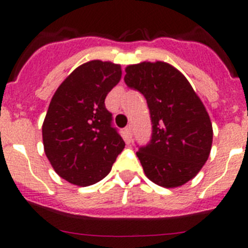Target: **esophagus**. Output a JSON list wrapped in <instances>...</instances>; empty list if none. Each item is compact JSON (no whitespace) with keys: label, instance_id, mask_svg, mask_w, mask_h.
Returning <instances> with one entry per match:
<instances>
[{"label":"esophagus","instance_id":"esophagus-1","mask_svg":"<svg viewBox=\"0 0 248 248\" xmlns=\"http://www.w3.org/2000/svg\"><path fill=\"white\" fill-rule=\"evenodd\" d=\"M131 135H133V128H131V125H128L124 129V137H125V140L128 143H130Z\"/></svg>","mask_w":248,"mask_h":248}]
</instances>
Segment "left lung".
<instances>
[{
  "label": "left lung",
  "instance_id": "1",
  "mask_svg": "<svg viewBox=\"0 0 248 248\" xmlns=\"http://www.w3.org/2000/svg\"><path fill=\"white\" fill-rule=\"evenodd\" d=\"M126 85L145 97L153 123L150 143L137 153L149 180L168 189L192 180L209 159V113L180 71L165 62L125 68Z\"/></svg>",
  "mask_w": 248,
  "mask_h": 248
}]
</instances>
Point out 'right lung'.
Returning <instances> with one entry per match:
<instances>
[{
	"mask_svg": "<svg viewBox=\"0 0 248 248\" xmlns=\"http://www.w3.org/2000/svg\"><path fill=\"white\" fill-rule=\"evenodd\" d=\"M120 78V64L94 59L77 67L53 94L42 125L43 146L54 171L68 183L89 186L104 179L125 146L104 104Z\"/></svg>",
	"mask_w": 248,
	"mask_h": 248,
	"instance_id": "right-lung-1",
	"label": "right lung"
}]
</instances>
